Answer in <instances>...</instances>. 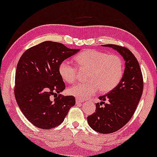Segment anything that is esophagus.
<instances>
[{
	"label": "esophagus",
	"mask_w": 157,
	"mask_h": 157,
	"mask_svg": "<svg viewBox=\"0 0 157 157\" xmlns=\"http://www.w3.org/2000/svg\"><path fill=\"white\" fill-rule=\"evenodd\" d=\"M83 101V100L81 99V98H76V104H81Z\"/></svg>",
	"instance_id": "1"
}]
</instances>
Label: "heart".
<instances>
[{"mask_svg":"<svg viewBox=\"0 0 157 157\" xmlns=\"http://www.w3.org/2000/svg\"><path fill=\"white\" fill-rule=\"evenodd\" d=\"M74 59L80 68H89L87 76L89 81L74 85L68 90V94L76 98H89L98 89L103 93L112 91L123 76V61L118 55L91 49L79 53ZM59 71L66 82L71 83L76 81L77 68L70 61H62Z\"/></svg>","mask_w":157,"mask_h":157,"instance_id":"1","label":"heart"}]
</instances>
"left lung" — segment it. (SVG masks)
I'll return each mask as SVG.
<instances>
[{
    "instance_id": "left-lung-1",
    "label": "left lung",
    "mask_w": 157,
    "mask_h": 157,
    "mask_svg": "<svg viewBox=\"0 0 157 157\" xmlns=\"http://www.w3.org/2000/svg\"><path fill=\"white\" fill-rule=\"evenodd\" d=\"M102 46L114 49L125 61L120 83L112 91L98 98L101 101L96 103L95 112L87 117L89 125L94 130L109 134L121 128L134 115L142 95L144 81L139 62L128 48L114 44Z\"/></svg>"
}]
</instances>
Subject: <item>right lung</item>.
<instances>
[{
    "mask_svg": "<svg viewBox=\"0 0 157 157\" xmlns=\"http://www.w3.org/2000/svg\"><path fill=\"white\" fill-rule=\"evenodd\" d=\"M79 51L61 43L44 41L28 49L19 59L15 97L23 115L36 127L50 129L59 126L76 104L73 96L60 94L66 85L59 67L62 61ZM52 96L55 98L53 101Z\"/></svg>",
    "mask_w": 157,
    "mask_h": 157,
    "instance_id": "obj_1",
    "label": "right lung"
}]
</instances>
